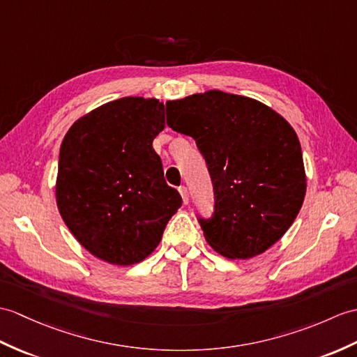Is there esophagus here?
<instances>
[{
    "label": "esophagus",
    "mask_w": 357,
    "mask_h": 357,
    "mask_svg": "<svg viewBox=\"0 0 357 357\" xmlns=\"http://www.w3.org/2000/svg\"><path fill=\"white\" fill-rule=\"evenodd\" d=\"M179 193H181V197H182V202H184V204H188V201H190L188 188H187V187H179Z\"/></svg>",
    "instance_id": "obj_1"
}]
</instances>
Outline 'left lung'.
<instances>
[{
	"mask_svg": "<svg viewBox=\"0 0 357 357\" xmlns=\"http://www.w3.org/2000/svg\"><path fill=\"white\" fill-rule=\"evenodd\" d=\"M167 124L192 137L208 165L214 214L204 237L227 259H252L277 243L304 202L300 139L291 124L255 98L210 89L165 103Z\"/></svg>",
	"mask_w": 357,
	"mask_h": 357,
	"instance_id": "8db88e82",
	"label": "left lung"
}]
</instances>
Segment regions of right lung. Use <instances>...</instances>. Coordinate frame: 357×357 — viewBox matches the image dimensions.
Segmentation results:
<instances>
[{
	"label": "right lung",
	"instance_id": "1",
	"mask_svg": "<svg viewBox=\"0 0 357 357\" xmlns=\"http://www.w3.org/2000/svg\"><path fill=\"white\" fill-rule=\"evenodd\" d=\"M164 124L158 98L123 97L85 114L63 137L57 210L77 242L106 263L143 261L182 204L152 147Z\"/></svg>",
	"mask_w": 357,
	"mask_h": 357
}]
</instances>
